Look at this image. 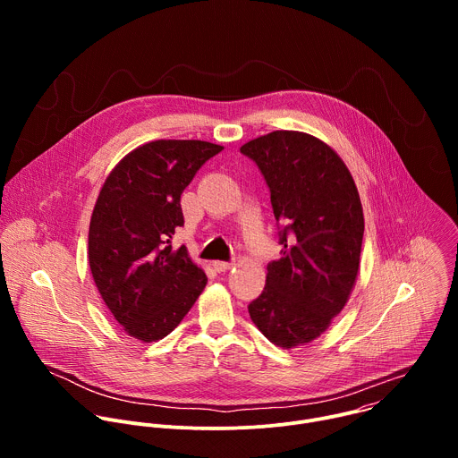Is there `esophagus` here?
<instances>
[{"instance_id": "1", "label": "esophagus", "mask_w": 458, "mask_h": 458, "mask_svg": "<svg viewBox=\"0 0 458 458\" xmlns=\"http://www.w3.org/2000/svg\"><path fill=\"white\" fill-rule=\"evenodd\" d=\"M233 267V263H226V260H216L214 263V268L221 274V272H228L230 268Z\"/></svg>"}]
</instances>
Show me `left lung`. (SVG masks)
Returning a JSON list of instances; mask_svg holds the SVG:
<instances>
[{"label": "left lung", "instance_id": "1", "mask_svg": "<svg viewBox=\"0 0 458 458\" xmlns=\"http://www.w3.org/2000/svg\"><path fill=\"white\" fill-rule=\"evenodd\" d=\"M263 174L277 221L281 259L248 304L263 335L281 348L317 339L353 288L364 216L343 159L313 136L277 130L241 147Z\"/></svg>", "mask_w": 458, "mask_h": 458}]
</instances>
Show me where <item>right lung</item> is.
Returning <instances> with one entry per match:
<instances>
[{
  "mask_svg": "<svg viewBox=\"0 0 458 458\" xmlns=\"http://www.w3.org/2000/svg\"><path fill=\"white\" fill-rule=\"evenodd\" d=\"M223 147L161 140L130 152L106 177L89 228L94 283L128 335L166 337L207 286L186 246L172 248L184 225L181 193Z\"/></svg>",
  "mask_w": 458,
  "mask_h": 458,
  "instance_id": "add662e5",
  "label": "right lung"
}]
</instances>
